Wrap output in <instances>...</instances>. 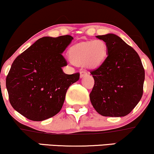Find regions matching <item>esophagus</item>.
Masks as SVG:
<instances>
[{
  "instance_id": "esophagus-1",
  "label": "esophagus",
  "mask_w": 154,
  "mask_h": 154,
  "mask_svg": "<svg viewBox=\"0 0 154 154\" xmlns=\"http://www.w3.org/2000/svg\"><path fill=\"white\" fill-rule=\"evenodd\" d=\"M88 74V72L86 71H81L80 72V77H85Z\"/></svg>"
}]
</instances>
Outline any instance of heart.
Listing matches in <instances>:
<instances>
[{
    "mask_svg": "<svg viewBox=\"0 0 154 154\" xmlns=\"http://www.w3.org/2000/svg\"><path fill=\"white\" fill-rule=\"evenodd\" d=\"M107 53V44L102 39L77 44L69 50V58L72 63L77 65L85 64L90 68L102 64Z\"/></svg>",
    "mask_w": 154,
    "mask_h": 154,
    "instance_id": "1",
    "label": "heart"
}]
</instances>
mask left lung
<instances>
[{"instance_id":"1","label":"left lung","mask_w":154,"mask_h":154,"mask_svg":"<svg viewBox=\"0 0 154 154\" xmlns=\"http://www.w3.org/2000/svg\"><path fill=\"white\" fill-rule=\"evenodd\" d=\"M107 46V57L91 71L94 85L91 102L103 116L123 117L131 112L143 94L145 70L139 55L119 36H96Z\"/></svg>"}]
</instances>
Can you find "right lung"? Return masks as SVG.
I'll list each match as a JSON object with an SVG mask.
<instances>
[{"mask_svg":"<svg viewBox=\"0 0 154 154\" xmlns=\"http://www.w3.org/2000/svg\"><path fill=\"white\" fill-rule=\"evenodd\" d=\"M73 37H42L17 57L6 80L10 104L28 119L42 121L60 112L80 73L66 74L62 55Z\"/></svg>","mask_w":154,"mask_h":154,"instance_id":"right-lung-1","label":"right lung"}]
</instances>
